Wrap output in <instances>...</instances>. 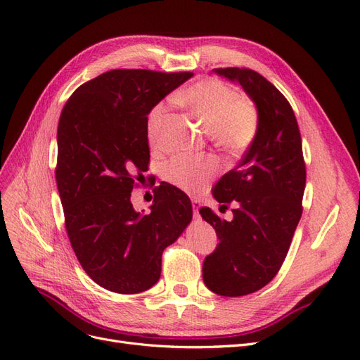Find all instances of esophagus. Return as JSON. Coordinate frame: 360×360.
I'll list each match as a JSON object with an SVG mask.
<instances>
[{
  "mask_svg": "<svg viewBox=\"0 0 360 360\" xmlns=\"http://www.w3.org/2000/svg\"><path fill=\"white\" fill-rule=\"evenodd\" d=\"M192 207H193V214L200 216V209H201V202L198 200H192Z\"/></svg>",
  "mask_w": 360,
  "mask_h": 360,
  "instance_id": "1",
  "label": "esophagus"
}]
</instances>
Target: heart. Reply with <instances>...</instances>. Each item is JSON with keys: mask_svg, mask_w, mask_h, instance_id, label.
I'll return each instance as SVG.
<instances>
[{"mask_svg": "<svg viewBox=\"0 0 360 360\" xmlns=\"http://www.w3.org/2000/svg\"><path fill=\"white\" fill-rule=\"evenodd\" d=\"M174 101L207 129L214 147L224 153L240 155L254 143L258 132V112L230 84L204 78L188 85ZM167 112L168 103L159 102L147 115V138L153 147L162 143V124ZM216 172L217 163L213 159L180 155L163 168V179L184 192L200 193Z\"/></svg>", "mask_w": 360, "mask_h": 360, "instance_id": "b5f03b06", "label": "heart"}]
</instances>
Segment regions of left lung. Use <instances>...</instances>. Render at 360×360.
<instances>
[{
  "label": "left lung",
  "mask_w": 360,
  "mask_h": 360,
  "mask_svg": "<svg viewBox=\"0 0 360 360\" xmlns=\"http://www.w3.org/2000/svg\"><path fill=\"white\" fill-rule=\"evenodd\" d=\"M213 70L242 85L258 112L254 143L213 188L222 207L237 205L233 221H222L209 207L200 209L219 237L204 259V284L219 296L238 297L267 285L284 263L302 216L307 169L297 120L284 94L250 69Z\"/></svg>",
  "instance_id": "1"
}]
</instances>
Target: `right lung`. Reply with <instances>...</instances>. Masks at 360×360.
Masks as SVG:
<instances>
[{
  "instance_id": "right-lung-1",
  "label": "right lung",
  "mask_w": 360,
  "mask_h": 360,
  "mask_svg": "<svg viewBox=\"0 0 360 360\" xmlns=\"http://www.w3.org/2000/svg\"><path fill=\"white\" fill-rule=\"evenodd\" d=\"M192 76L110 70L78 86L61 111L56 179L68 236L85 274L110 291L153 287L163 249L192 221L189 197L168 183L148 214L130 202L150 160L147 115Z\"/></svg>"
}]
</instances>
